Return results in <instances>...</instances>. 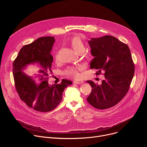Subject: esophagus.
<instances>
[{"instance_id":"obj_1","label":"esophagus","mask_w":147,"mask_h":147,"mask_svg":"<svg viewBox=\"0 0 147 147\" xmlns=\"http://www.w3.org/2000/svg\"><path fill=\"white\" fill-rule=\"evenodd\" d=\"M73 82L74 84H82L83 83V81H81V80H75L73 81Z\"/></svg>"}]
</instances>
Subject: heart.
Instances as JSON below:
<instances>
[{
    "mask_svg": "<svg viewBox=\"0 0 147 147\" xmlns=\"http://www.w3.org/2000/svg\"><path fill=\"white\" fill-rule=\"evenodd\" d=\"M67 43L70 45L78 53L82 54L86 49V44L83 39L78 35H74L70 38ZM54 59L56 62L59 61V56L56 53L55 55ZM82 69V66H71L67 67L63 71L65 76L68 77H72L74 78H78L80 76L79 71Z\"/></svg>",
    "mask_w": 147,
    "mask_h": 147,
    "instance_id": "1",
    "label": "heart"
}]
</instances>
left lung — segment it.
Here are the masks:
<instances>
[{"mask_svg":"<svg viewBox=\"0 0 147 147\" xmlns=\"http://www.w3.org/2000/svg\"><path fill=\"white\" fill-rule=\"evenodd\" d=\"M94 58L91 69L103 73L105 80L100 85L87 81L92 91L87 100L98 109H106L117 104L127 94L135 71L130 50L116 38L105 35L88 41Z\"/></svg>","mask_w":147,"mask_h":147,"instance_id":"obj_1","label":"left lung"}]
</instances>
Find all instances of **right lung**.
<instances>
[{"instance_id":"right-lung-1","label":"right lung","mask_w":147,"mask_h":147,"mask_svg":"<svg viewBox=\"0 0 147 147\" xmlns=\"http://www.w3.org/2000/svg\"><path fill=\"white\" fill-rule=\"evenodd\" d=\"M55 37H40L22 48L13 63L14 84L18 95L28 107L41 112L54 109L62 99L65 89L72 82L63 79L60 84L50 86L53 56L51 55ZM36 63L28 74L22 71L27 65Z\"/></svg>"}]
</instances>
